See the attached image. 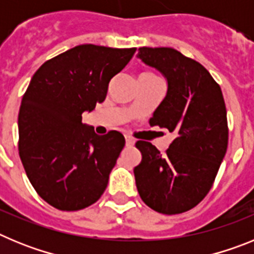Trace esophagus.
Masks as SVG:
<instances>
[{
	"instance_id": "1",
	"label": "esophagus",
	"mask_w": 254,
	"mask_h": 254,
	"mask_svg": "<svg viewBox=\"0 0 254 254\" xmlns=\"http://www.w3.org/2000/svg\"><path fill=\"white\" fill-rule=\"evenodd\" d=\"M134 142H136V140H134L133 137H131V136H126V145H127V146H133Z\"/></svg>"
}]
</instances>
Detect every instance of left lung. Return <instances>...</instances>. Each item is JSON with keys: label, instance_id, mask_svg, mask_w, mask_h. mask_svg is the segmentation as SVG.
Here are the masks:
<instances>
[{"label": "left lung", "instance_id": "obj_1", "mask_svg": "<svg viewBox=\"0 0 254 254\" xmlns=\"http://www.w3.org/2000/svg\"><path fill=\"white\" fill-rule=\"evenodd\" d=\"M137 58L167 80V95L150 125L176 133L165 154L137 141L142 159L134 167L138 194L152 210L181 214L208 193L228 147L223 93L201 64L173 48H138Z\"/></svg>", "mask_w": 254, "mask_h": 254}]
</instances>
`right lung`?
I'll use <instances>...</instances> for the list:
<instances>
[{"mask_svg": "<svg viewBox=\"0 0 254 254\" xmlns=\"http://www.w3.org/2000/svg\"><path fill=\"white\" fill-rule=\"evenodd\" d=\"M136 48L81 44L44 62L22 96L19 154L26 176L42 198L62 211H77L100 198L125 137L99 136L82 123L107 98L112 78Z\"/></svg>", "mask_w": 254, "mask_h": 254, "instance_id": "obj_1", "label": "right lung"}]
</instances>
